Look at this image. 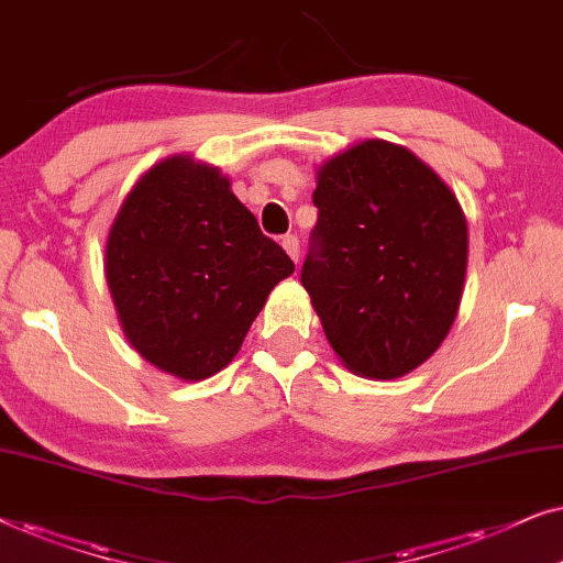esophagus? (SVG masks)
I'll list each match as a JSON object with an SVG mask.
<instances>
[{"instance_id": "1", "label": "esophagus", "mask_w": 563, "mask_h": 563, "mask_svg": "<svg viewBox=\"0 0 563 563\" xmlns=\"http://www.w3.org/2000/svg\"><path fill=\"white\" fill-rule=\"evenodd\" d=\"M280 244H283V250L290 254V260L298 262V254H301V242H298V236L296 234H286V236L280 239Z\"/></svg>"}]
</instances>
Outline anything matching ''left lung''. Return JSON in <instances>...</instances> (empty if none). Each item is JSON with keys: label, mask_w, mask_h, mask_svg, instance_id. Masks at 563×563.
Masks as SVG:
<instances>
[{"label": "left lung", "mask_w": 563, "mask_h": 563, "mask_svg": "<svg viewBox=\"0 0 563 563\" xmlns=\"http://www.w3.org/2000/svg\"><path fill=\"white\" fill-rule=\"evenodd\" d=\"M301 283L352 373L407 376L459 313L468 227L459 198L409 148L368 139L317 172Z\"/></svg>", "instance_id": "1"}]
</instances>
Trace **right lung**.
<instances>
[{
	"mask_svg": "<svg viewBox=\"0 0 563 563\" xmlns=\"http://www.w3.org/2000/svg\"><path fill=\"white\" fill-rule=\"evenodd\" d=\"M294 269L229 179L179 154L141 175L104 246L125 336L141 357L183 380L227 368L269 290Z\"/></svg>",
	"mask_w": 563,
	"mask_h": 563,
	"instance_id": "obj_1",
	"label": "right lung"
}]
</instances>
